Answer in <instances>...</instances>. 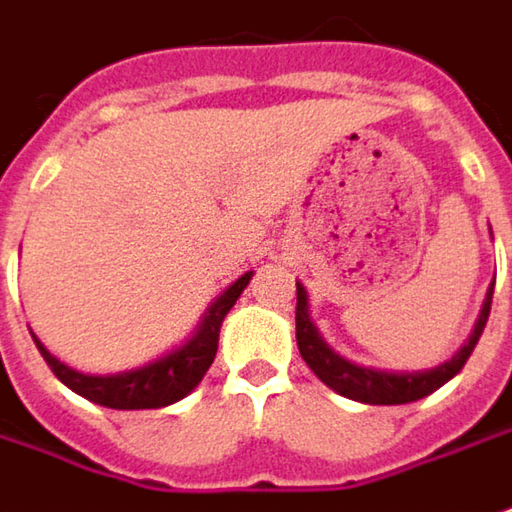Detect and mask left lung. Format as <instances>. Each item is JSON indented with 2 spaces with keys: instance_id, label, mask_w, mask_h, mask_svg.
Here are the masks:
<instances>
[{
  "instance_id": "left-lung-1",
  "label": "left lung",
  "mask_w": 512,
  "mask_h": 512,
  "mask_svg": "<svg viewBox=\"0 0 512 512\" xmlns=\"http://www.w3.org/2000/svg\"><path fill=\"white\" fill-rule=\"evenodd\" d=\"M493 285L484 296L482 313L476 319L470 339L447 362H442L439 367H430V370H413V373L410 370H379V367H364V364L344 359L342 353H336L322 339L319 327L313 325L310 305H307V290L302 282H296V344H299V353H302L307 367L344 399L362 404L419 402L424 396H430L433 390H439L442 384L450 382L462 370L464 362L470 359V353H473V347H476L484 325H487V316H490Z\"/></svg>"
}]
</instances>
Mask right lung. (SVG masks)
Segmentation results:
<instances>
[{
    "mask_svg": "<svg viewBox=\"0 0 512 512\" xmlns=\"http://www.w3.org/2000/svg\"><path fill=\"white\" fill-rule=\"evenodd\" d=\"M250 276H253V270H247L245 276H239L216 302H210L202 322L185 344H179L176 350H170V353L142 364V367H133V370L105 373V376L102 373H82L76 367L59 362L33 333L30 336L39 347L42 359L56 373V379L70 387L73 393H79L82 399L102 404V407H113V410L168 407V404L185 399L187 393H193L199 382L205 379L207 367L213 364L216 350H219V327L230 313V307L236 305V299L242 296Z\"/></svg>",
    "mask_w": 512,
    "mask_h": 512,
    "instance_id": "obj_1",
    "label": "right lung"
}]
</instances>
